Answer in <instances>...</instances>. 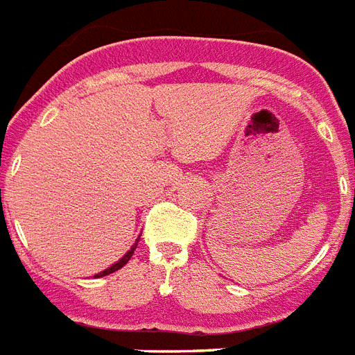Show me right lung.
I'll list each match as a JSON object with an SVG mask.
<instances>
[{
  "label": "right lung",
  "mask_w": 355,
  "mask_h": 355,
  "mask_svg": "<svg viewBox=\"0 0 355 355\" xmlns=\"http://www.w3.org/2000/svg\"><path fill=\"white\" fill-rule=\"evenodd\" d=\"M137 242H139V238H137V240H135V243H133L132 248H130L128 253L124 254V257L121 258V260H117V262H115V263H112V266H110V268H107V269H104V271H101V273L95 275V279H98V277H106V275L113 273V271H117V269H121V268H123V266H126L130 258H132V254H133V251H135V248H137Z\"/></svg>",
  "instance_id": "obj_1"
}]
</instances>
